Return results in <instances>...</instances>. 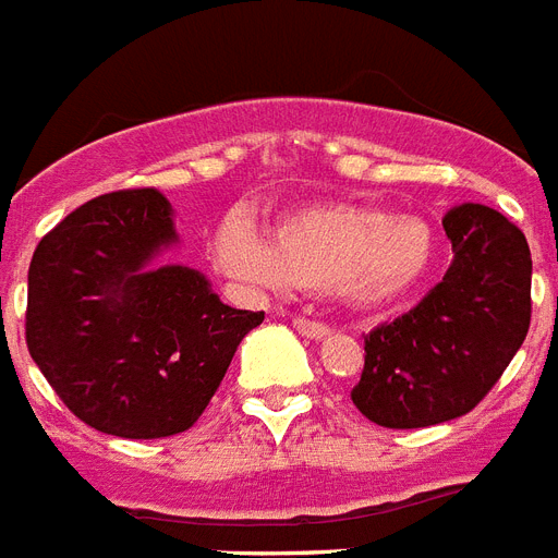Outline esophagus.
<instances>
[{
    "instance_id": "34e87169",
    "label": "esophagus",
    "mask_w": 558,
    "mask_h": 558,
    "mask_svg": "<svg viewBox=\"0 0 558 558\" xmlns=\"http://www.w3.org/2000/svg\"><path fill=\"white\" fill-rule=\"evenodd\" d=\"M293 328L302 333V337H311V340H325L331 337V328L325 323H316V319H305V316H296L293 319Z\"/></svg>"
}]
</instances>
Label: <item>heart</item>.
Segmentation results:
<instances>
[{"label": "heart", "mask_w": 558, "mask_h": 558, "mask_svg": "<svg viewBox=\"0 0 558 558\" xmlns=\"http://www.w3.org/2000/svg\"><path fill=\"white\" fill-rule=\"evenodd\" d=\"M218 270L247 291L333 288L354 305L377 307L412 293L435 262V235L414 216L372 204L316 202L279 213L274 239L244 216L213 235Z\"/></svg>", "instance_id": "1"}]
</instances>
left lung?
I'll return each instance as SVG.
<instances>
[{
	"label": "left lung",
	"mask_w": 558,
	"mask_h": 558,
	"mask_svg": "<svg viewBox=\"0 0 558 558\" xmlns=\"http://www.w3.org/2000/svg\"><path fill=\"white\" fill-rule=\"evenodd\" d=\"M447 274L421 305L365 337L360 412L386 429L456 421L505 374L530 328L527 239L501 213L461 204L444 216Z\"/></svg>",
	"instance_id": "8db88e82"
}]
</instances>
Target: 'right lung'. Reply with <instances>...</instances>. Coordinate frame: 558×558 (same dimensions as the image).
<instances>
[{"instance_id": "1", "label": "right lung", "mask_w": 558, "mask_h": 558, "mask_svg": "<svg viewBox=\"0 0 558 558\" xmlns=\"http://www.w3.org/2000/svg\"><path fill=\"white\" fill-rule=\"evenodd\" d=\"M175 244L158 190H120L74 209L34 251L28 351L92 429L132 440L190 429L265 319L225 305L202 270L163 265Z\"/></svg>"}]
</instances>
